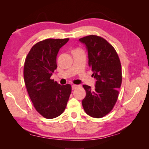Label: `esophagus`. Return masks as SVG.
<instances>
[{
    "label": "esophagus",
    "mask_w": 149,
    "mask_h": 149,
    "mask_svg": "<svg viewBox=\"0 0 149 149\" xmlns=\"http://www.w3.org/2000/svg\"><path fill=\"white\" fill-rule=\"evenodd\" d=\"M78 87V85H75V84H73L72 85V90H75Z\"/></svg>",
    "instance_id": "1"
}]
</instances>
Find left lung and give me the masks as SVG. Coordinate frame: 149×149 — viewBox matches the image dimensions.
Here are the masks:
<instances>
[{
  "mask_svg": "<svg viewBox=\"0 0 149 149\" xmlns=\"http://www.w3.org/2000/svg\"><path fill=\"white\" fill-rule=\"evenodd\" d=\"M86 47L88 65L95 79L94 90L84 84L86 92L82 100L85 112L93 118H102L112 110L122 84V67L113 47L100 36L90 35L80 38Z\"/></svg>",
  "mask_w": 149,
  "mask_h": 149,
  "instance_id": "obj_1",
  "label": "left lung"
}]
</instances>
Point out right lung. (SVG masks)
<instances>
[{"label": "right lung", "mask_w": 149, "mask_h": 149, "mask_svg": "<svg viewBox=\"0 0 149 149\" xmlns=\"http://www.w3.org/2000/svg\"><path fill=\"white\" fill-rule=\"evenodd\" d=\"M68 40L41 41L31 48L25 61L24 77L28 94L37 111L48 119L61 115L71 93L70 85L61 86L50 79L57 68L59 50Z\"/></svg>", "instance_id": "obj_1"}]
</instances>
